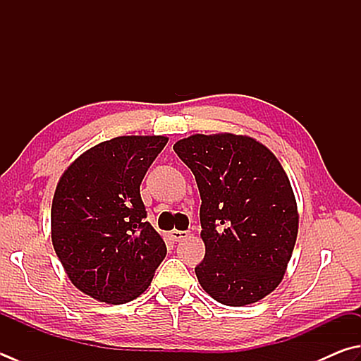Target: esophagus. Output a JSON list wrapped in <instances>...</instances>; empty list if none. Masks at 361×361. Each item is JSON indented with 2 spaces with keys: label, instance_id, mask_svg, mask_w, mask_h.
<instances>
[{
  "label": "esophagus",
  "instance_id": "obj_1",
  "mask_svg": "<svg viewBox=\"0 0 361 361\" xmlns=\"http://www.w3.org/2000/svg\"><path fill=\"white\" fill-rule=\"evenodd\" d=\"M169 235H171V239L174 242H180L185 239V237H188V233L187 231H178V229H173L171 233H169Z\"/></svg>",
  "mask_w": 361,
  "mask_h": 361
}]
</instances>
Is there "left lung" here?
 <instances>
[{
  "mask_svg": "<svg viewBox=\"0 0 361 361\" xmlns=\"http://www.w3.org/2000/svg\"><path fill=\"white\" fill-rule=\"evenodd\" d=\"M173 149L201 195V288L228 307L259 302L281 283L298 233L281 163L259 141L234 133H196Z\"/></svg>",
  "mask_w": 361,
  "mask_h": 361,
  "instance_id": "left-lung-1",
  "label": "left lung"
}]
</instances>
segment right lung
<instances>
[{"instance_id": "right-lung-1", "label": "right lung", "mask_w": 361, "mask_h": 361, "mask_svg": "<svg viewBox=\"0 0 361 361\" xmlns=\"http://www.w3.org/2000/svg\"><path fill=\"white\" fill-rule=\"evenodd\" d=\"M166 137H118L71 163L54 190L51 242L72 284L99 302L133 300L151 284L166 245L140 185Z\"/></svg>"}]
</instances>
